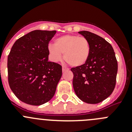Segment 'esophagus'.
<instances>
[{"label":"esophagus","mask_w":132,"mask_h":132,"mask_svg":"<svg viewBox=\"0 0 132 132\" xmlns=\"http://www.w3.org/2000/svg\"><path fill=\"white\" fill-rule=\"evenodd\" d=\"M62 71H63V72H65V71H68V69L66 68V67H63Z\"/></svg>","instance_id":"34e87169"}]
</instances>
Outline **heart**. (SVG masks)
<instances>
[{
  "label": "heart",
  "instance_id": "1",
  "mask_svg": "<svg viewBox=\"0 0 132 132\" xmlns=\"http://www.w3.org/2000/svg\"><path fill=\"white\" fill-rule=\"evenodd\" d=\"M90 44L87 38L77 35H63L56 38L54 45L47 47L51 60L57 62L62 58L72 67H80L86 63L90 53Z\"/></svg>",
  "mask_w": 132,
  "mask_h": 132
}]
</instances>
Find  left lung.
I'll use <instances>...</instances> for the list:
<instances>
[{"label":"left lung","mask_w":132,"mask_h":132,"mask_svg":"<svg viewBox=\"0 0 132 132\" xmlns=\"http://www.w3.org/2000/svg\"><path fill=\"white\" fill-rule=\"evenodd\" d=\"M79 33L90 44L88 59L82 66L71 69L77 96L88 104H97L112 94L116 82L118 62L110 44L101 36L88 31Z\"/></svg>","instance_id":"1"}]
</instances>
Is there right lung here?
Wrapping results in <instances>:
<instances>
[{
    "instance_id": "right-lung-1",
    "label": "right lung",
    "mask_w": 132,
    "mask_h": 132,
    "mask_svg": "<svg viewBox=\"0 0 132 132\" xmlns=\"http://www.w3.org/2000/svg\"><path fill=\"white\" fill-rule=\"evenodd\" d=\"M56 31L34 30L15 42L8 56V80L15 96L28 104L50 101L62 75V67L48 61L49 43Z\"/></svg>"
}]
</instances>
